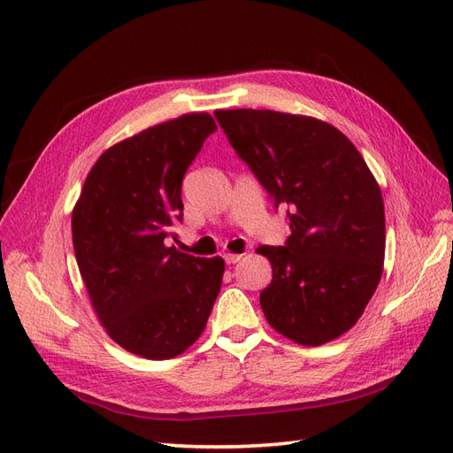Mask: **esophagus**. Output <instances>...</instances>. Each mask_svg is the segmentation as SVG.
Here are the masks:
<instances>
[{"label":"esophagus","mask_w":453,"mask_h":453,"mask_svg":"<svg viewBox=\"0 0 453 453\" xmlns=\"http://www.w3.org/2000/svg\"><path fill=\"white\" fill-rule=\"evenodd\" d=\"M242 257H243V255H238V253H225V255H223L226 265H236L238 260H242Z\"/></svg>","instance_id":"obj_1"}]
</instances>
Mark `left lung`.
Wrapping results in <instances>:
<instances>
[{"mask_svg": "<svg viewBox=\"0 0 453 453\" xmlns=\"http://www.w3.org/2000/svg\"><path fill=\"white\" fill-rule=\"evenodd\" d=\"M215 119L276 208H289L287 243L257 250L272 265V283L260 293L266 321L300 346L348 333L386 257L381 190L357 147L306 115L217 109Z\"/></svg>", "mask_w": 453, "mask_h": 453, "instance_id": "left-lung-1", "label": "left lung"}]
</instances>
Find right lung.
Returning <instances> with one entry per match:
<instances>
[{"label": "right lung", "instance_id": "obj_1", "mask_svg": "<svg viewBox=\"0 0 453 453\" xmlns=\"http://www.w3.org/2000/svg\"><path fill=\"white\" fill-rule=\"evenodd\" d=\"M210 113L160 122L109 147L72 213L73 250L109 338L145 359L181 355L203 333L225 260L168 248L181 221V183L211 132Z\"/></svg>", "mask_w": 453, "mask_h": 453}]
</instances>
